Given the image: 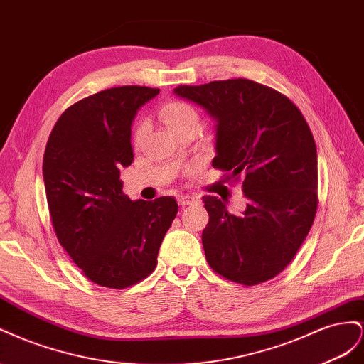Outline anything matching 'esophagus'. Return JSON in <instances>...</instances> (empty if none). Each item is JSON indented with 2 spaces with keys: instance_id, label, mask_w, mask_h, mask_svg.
<instances>
[{
  "instance_id": "obj_1",
  "label": "esophagus",
  "mask_w": 364,
  "mask_h": 364,
  "mask_svg": "<svg viewBox=\"0 0 364 364\" xmlns=\"http://www.w3.org/2000/svg\"><path fill=\"white\" fill-rule=\"evenodd\" d=\"M176 201H178V204H180L181 207H184V205L193 204V203H196L198 200H196L195 196H191V195H180L178 198H176Z\"/></svg>"
}]
</instances>
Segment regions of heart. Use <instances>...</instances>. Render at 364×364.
<instances>
[{
    "label": "heart",
    "mask_w": 364,
    "mask_h": 364,
    "mask_svg": "<svg viewBox=\"0 0 364 364\" xmlns=\"http://www.w3.org/2000/svg\"><path fill=\"white\" fill-rule=\"evenodd\" d=\"M160 117L166 123V127L176 132L183 127H186V124L198 122V112H196V109L192 105H189V103L181 100H172L164 103L160 108ZM144 131H146L144 123L137 124L136 131H134V141L139 143L144 136Z\"/></svg>",
    "instance_id": "b5f03b06"
}]
</instances>
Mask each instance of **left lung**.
Instances as JSON below:
<instances>
[{
  "label": "left lung",
  "instance_id": "8db88e82",
  "mask_svg": "<svg viewBox=\"0 0 364 364\" xmlns=\"http://www.w3.org/2000/svg\"><path fill=\"white\" fill-rule=\"evenodd\" d=\"M173 92L216 122L213 168L244 176L242 215L228 213L225 198L203 196L207 262L236 284L273 279L293 261L317 212V149L305 117L287 96L248 79Z\"/></svg>",
  "mask_w": 364,
  "mask_h": 364
}]
</instances>
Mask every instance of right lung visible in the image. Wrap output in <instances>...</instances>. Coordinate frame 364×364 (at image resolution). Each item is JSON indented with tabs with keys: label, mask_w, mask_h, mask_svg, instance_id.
Here are the masks:
<instances>
[{
	"label": "right lung",
	"mask_w": 364,
	"mask_h": 364,
	"mask_svg": "<svg viewBox=\"0 0 364 364\" xmlns=\"http://www.w3.org/2000/svg\"><path fill=\"white\" fill-rule=\"evenodd\" d=\"M159 88L103 90L64 111L51 131L43 164L55 233L90 280L127 288L148 277L178 212L172 196L131 201L120 169L134 160L131 127Z\"/></svg>",
	"instance_id": "obj_1"
}]
</instances>
